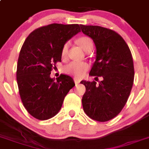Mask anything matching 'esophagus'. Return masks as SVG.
<instances>
[{"mask_svg": "<svg viewBox=\"0 0 149 149\" xmlns=\"http://www.w3.org/2000/svg\"><path fill=\"white\" fill-rule=\"evenodd\" d=\"M80 79H77V78H74V82H75V83H76V84H79V82H80Z\"/></svg>", "mask_w": 149, "mask_h": 149, "instance_id": "34e87169", "label": "esophagus"}]
</instances>
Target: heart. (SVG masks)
Masks as SVG:
<instances>
[{
	"instance_id": "b5f03b06",
	"label": "heart",
	"mask_w": 149,
	"mask_h": 149,
	"mask_svg": "<svg viewBox=\"0 0 149 149\" xmlns=\"http://www.w3.org/2000/svg\"><path fill=\"white\" fill-rule=\"evenodd\" d=\"M77 43L82 49L86 51L87 47L89 45H92V40L88 37H81L77 39ZM68 46L69 43L67 42L63 45L61 49V55L62 57H66L68 51ZM88 68V65L85 62H76L72 61L71 63H68L64 67L65 72H67V74L72 75L77 78H81L84 76Z\"/></svg>"
}]
</instances>
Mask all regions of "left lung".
<instances>
[{
    "instance_id": "left-lung-1",
    "label": "left lung",
    "mask_w": 149,
    "mask_h": 149,
    "mask_svg": "<svg viewBox=\"0 0 149 149\" xmlns=\"http://www.w3.org/2000/svg\"><path fill=\"white\" fill-rule=\"evenodd\" d=\"M80 27L96 47L95 61L89 75L103 78L99 84L81 82L86 86L82 107L90 118L105 122L118 115L130 96L134 80L132 54L123 38L113 30L98 26Z\"/></svg>"
}]
</instances>
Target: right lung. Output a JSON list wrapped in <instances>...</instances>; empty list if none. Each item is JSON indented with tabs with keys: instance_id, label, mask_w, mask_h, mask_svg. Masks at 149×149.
<instances>
[{
	"instance_id": "1",
	"label": "right lung",
	"mask_w": 149,
	"mask_h": 149,
	"mask_svg": "<svg viewBox=\"0 0 149 149\" xmlns=\"http://www.w3.org/2000/svg\"><path fill=\"white\" fill-rule=\"evenodd\" d=\"M80 31L78 24L53 23L34 30L22 45L17 63L19 92L25 108L36 119L54 117L75 86L70 76L61 74L55 80L50 75L61 62L63 45Z\"/></svg>"
}]
</instances>
